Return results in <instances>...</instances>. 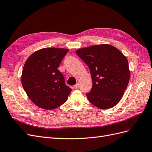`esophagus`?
Wrapping results in <instances>:
<instances>
[{"mask_svg":"<svg viewBox=\"0 0 152 152\" xmlns=\"http://www.w3.org/2000/svg\"><path fill=\"white\" fill-rule=\"evenodd\" d=\"M74 88H75V89H79V84H76L74 86Z\"/></svg>","mask_w":152,"mask_h":152,"instance_id":"34e87169","label":"esophagus"}]
</instances>
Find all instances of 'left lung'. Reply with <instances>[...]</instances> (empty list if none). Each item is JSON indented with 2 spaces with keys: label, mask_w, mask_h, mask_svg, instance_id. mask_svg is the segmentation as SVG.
<instances>
[{
  "label": "left lung",
  "mask_w": 152,
  "mask_h": 152,
  "mask_svg": "<svg viewBox=\"0 0 152 152\" xmlns=\"http://www.w3.org/2000/svg\"><path fill=\"white\" fill-rule=\"evenodd\" d=\"M76 54L90 70L93 87L86 94L90 103L101 109L115 107L121 99L130 79L126 57L109 44L79 49Z\"/></svg>",
  "instance_id": "8db88e82"
}]
</instances>
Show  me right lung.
Here are the masks:
<instances>
[{"label":"right lung","mask_w":152,"mask_h":152,"mask_svg":"<svg viewBox=\"0 0 152 152\" xmlns=\"http://www.w3.org/2000/svg\"><path fill=\"white\" fill-rule=\"evenodd\" d=\"M67 49L49 48L37 50L29 56L23 68L21 83L27 96L39 107L53 110L68 99L72 89L58 70Z\"/></svg>","instance_id":"right-lung-1"}]
</instances>
